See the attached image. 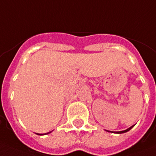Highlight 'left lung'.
Instances as JSON below:
<instances>
[{
    "instance_id": "1",
    "label": "left lung",
    "mask_w": 156,
    "mask_h": 156,
    "mask_svg": "<svg viewBox=\"0 0 156 156\" xmlns=\"http://www.w3.org/2000/svg\"><path fill=\"white\" fill-rule=\"evenodd\" d=\"M133 126H131V127H129L128 129H126V130H125V131H116V132L115 133H118V134H122V133H125V132H126V131H130V130H131V128H132Z\"/></svg>"
}]
</instances>
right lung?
I'll list each match as a JSON object with an SVG mask.
<instances>
[{
	"label": "right lung",
	"instance_id": "add662e5",
	"mask_svg": "<svg viewBox=\"0 0 156 156\" xmlns=\"http://www.w3.org/2000/svg\"><path fill=\"white\" fill-rule=\"evenodd\" d=\"M50 132H51V131H50ZM50 132H48V133H46V134H49V133H50Z\"/></svg>",
	"mask_w": 156,
	"mask_h": 156
}]
</instances>
